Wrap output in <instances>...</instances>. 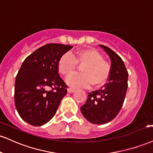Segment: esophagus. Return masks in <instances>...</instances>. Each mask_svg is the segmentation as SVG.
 Wrapping results in <instances>:
<instances>
[{
  "instance_id": "esophagus-1",
  "label": "esophagus",
  "mask_w": 153,
  "mask_h": 153,
  "mask_svg": "<svg viewBox=\"0 0 153 153\" xmlns=\"http://www.w3.org/2000/svg\"><path fill=\"white\" fill-rule=\"evenodd\" d=\"M76 91V90L74 89V88H69L68 89V93H74V92Z\"/></svg>"
}]
</instances>
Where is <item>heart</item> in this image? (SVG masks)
Instances as JSON below:
<instances>
[{
  "instance_id": "b5f03b06",
  "label": "heart",
  "mask_w": 153,
  "mask_h": 153,
  "mask_svg": "<svg viewBox=\"0 0 153 153\" xmlns=\"http://www.w3.org/2000/svg\"><path fill=\"white\" fill-rule=\"evenodd\" d=\"M82 65V73L73 74L66 79V82L73 88H87L93 84L98 87L104 85L110 75V66L103 60V57L96 50L82 49L75 53H66L59 59L58 69L64 76L72 74L78 64Z\"/></svg>"
}]
</instances>
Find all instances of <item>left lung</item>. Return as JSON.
I'll return each instance as SVG.
<instances>
[{"mask_svg":"<svg viewBox=\"0 0 153 153\" xmlns=\"http://www.w3.org/2000/svg\"><path fill=\"white\" fill-rule=\"evenodd\" d=\"M99 45L111 60L109 78L101 89L88 93V100L80 110L89 122L102 125L115 118L121 110L128 86V73L117 53L108 47Z\"/></svg>","mask_w":153,"mask_h":153,"instance_id":"obj_1","label":"left lung"}]
</instances>
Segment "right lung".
Returning a JSON list of instances; mask_svg holds the SVG:
<instances>
[{
  "label": "right lung",
  "instance_id": "add662e5",
  "mask_svg": "<svg viewBox=\"0 0 153 153\" xmlns=\"http://www.w3.org/2000/svg\"><path fill=\"white\" fill-rule=\"evenodd\" d=\"M73 46L49 43L24 60L15 82V105L23 120L41 126L56 113L68 85L58 73V62ZM48 88L51 90L47 91Z\"/></svg>",
  "mask_w": 153,
  "mask_h": 153
}]
</instances>
